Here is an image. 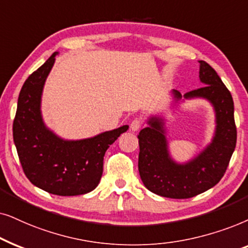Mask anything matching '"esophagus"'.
<instances>
[{
	"label": "esophagus",
	"mask_w": 248,
	"mask_h": 248,
	"mask_svg": "<svg viewBox=\"0 0 248 248\" xmlns=\"http://www.w3.org/2000/svg\"><path fill=\"white\" fill-rule=\"evenodd\" d=\"M141 124H143V122H141L140 119H135V120L131 121L130 124V129L133 131H137L140 129Z\"/></svg>",
	"instance_id": "1"
}]
</instances>
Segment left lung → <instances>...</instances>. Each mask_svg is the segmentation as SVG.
<instances>
[{
    "instance_id": "8db88e82",
    "label": "left lung",
    "mask_w": 248,
    "mask_h": 248,
    "mask_svg": "<svg viewBox=\"0 0 248 248\" xmlns=\"http://www.w3.org/2000/svg\"><path fill=\"white\" fill-rule=\"evenodd\" d=\"M200 62V80L204 87L181 96L172 91L174 101L204 98L216 113L213 140L201 153L186 163L171 157L166 136L164 119L151 117L147 127L138 135V170L145 187L156 195L169 199H190L219 183L235 151L237 130L233 118V101L216 70L205 61Z\"/></svg>"
}]
</instances>
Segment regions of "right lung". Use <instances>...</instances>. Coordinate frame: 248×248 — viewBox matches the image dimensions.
<instances>
[{"label":"right lung","mask_w":248,"mask_h":248,"mask_svg":"<svg viewBox=\"0 0 248 248\" xmlns=\"http://www.w3.org/2000/svg\"><path fill=\"white\" fill-rule=\"evenodd\" d=\"M57 54L53 53L22 86L13 121V140L32 185L59 196L82 195L97 187L105 152L129 126L79 140H65L49 130L43 121L41 102Z\"/></svg>","instance_id":"1"}]
</instances>
